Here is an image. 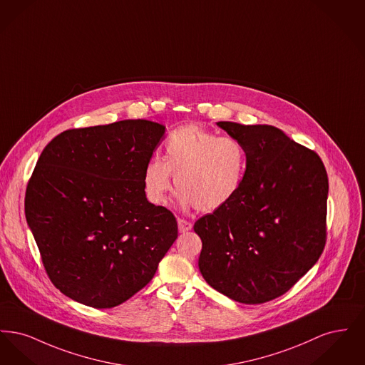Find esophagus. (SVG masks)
<instances>
[{
  "label": "esophagus",
  "mask_w": 365,
  "mask_h": 365,
  "mask_svg": "<svg viewBox=\"0 0 365 365\" xmlns=\"http://www.w3.org/2000/svg\"><path fill=\"white\" fill-rule=\"evenodd\" d=\"M191 225L190 222H187V220H185V219H178V228H179V232H187V231H190Z\"/></svg>",
  "instance_id": "34e87169"
}]
</instances>
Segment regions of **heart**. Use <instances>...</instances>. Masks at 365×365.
<instances>
[{
    "instance_id": "1",
    "label": "heart",
    "mask_w": 365,
    "mask_h": 365,
    "mask_svg": "<svg viewBox=\"0 0 365 365\" xmlns=\"http://www.w3.org/2000/svg\"><path fill=\"white\" fill-rule=\"evenodd\" d=\"M171 174L182 208L213 212L226 207L241 190L246 152L238 139L187 124L165 139L164 160L155 157L145 165L142 185L150 202L160 205L167 201Z\"/></svg>"
}]
</instances>
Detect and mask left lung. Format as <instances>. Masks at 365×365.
<instances>
[{
    "instance_id": "1",
    "label": "left lung",
    "mask_w": 365,
    "mask_h": 365,
    "mask_svg": "<svg viewBox=\"0 0 365 365\" xmlns=\"http://www.w3.org/2000/svg\"><path fill=\"white\" fill-rule=\"evenodd\" d=\"M242 143L246 175L226 207L198 219V268L210 287L242 304L289 292L326 243L329 178L313 150L268 124L217 122Z\"/></svg>"
}]
</instances>
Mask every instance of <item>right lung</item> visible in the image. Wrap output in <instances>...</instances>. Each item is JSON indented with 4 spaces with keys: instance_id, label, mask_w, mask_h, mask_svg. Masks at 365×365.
Wrapping results in <instances>:
<instances>
[{
    "instance_id": "add662e5",
    "label": "right lung",
    "mask_w": 365,
    "mask_h": 365,
    "mask_svg": "<svg viewBox=\"0 0 365 365\" xmlns=\"http://www.w3.org/2000/svg\"><path fill=\"white\" fill-rule=\"evenodd\" d=\"M165 133L150 120L67 130L53 138L26 191V217L53 284L113 308L143 289L178 238L174 215L149 202L145 165Z\"/></svg>"
}]
</instances>
